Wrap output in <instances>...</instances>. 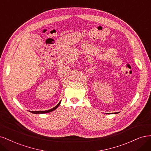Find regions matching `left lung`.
I'll return each instance as SVG.
<instances>
[{
    "instance_id": "1",
    "label": "left lung",
    "mask_w": 151,
    "mask_h": 151,
    "mask_svg": "<svg viewBox=\"0 0 151 151\" xmlns=\"http://www.w3.org/2000/svg\"><path fill=\"white\" fill-rule=\"evenodd\" d=\"M119 112H116V113H114V114H118Z\"/></svg>"
}]
</instances>
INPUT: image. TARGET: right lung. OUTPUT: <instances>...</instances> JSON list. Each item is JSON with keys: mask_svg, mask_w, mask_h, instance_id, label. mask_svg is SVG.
Instances as JSON below:
<instances>
[{"mask_svg": "<svg viewBox=\"0 0 151 151\" xmlns=\"http://www.w3.org/2000/svg\"><path fill=\"white\" fill-rule=\"evenodd\" d=\"M61 101H60L59 103H58V104L56 105V106H55L54 108H52V109H50V110H45V111H29L30 112H31V113H32V114H46V113H49V112H51V111H52L53 110H56L58 106H59V105H60V104H61Z\"/></svg>", "mask_w": 151, "mask_h": 151, "instance_id": "add662e5", "label": "right lung"}]
</instances>
